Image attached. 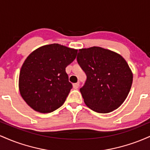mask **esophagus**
Segmentation results:
<instances>
[{
	"label": "esophagus",
	"mask_w": 150,
	"mask_h": 150,
	"mask_svg": "<svg viewBox=\"0 0 150 150\" xmlns=\"http://www.w3.org/2000/svg\"><path fill=\"white\" fill-rule=\"evenodd\" d=\"M79 86H80V83H79V82H77V83H74L73 84V87L75 89L78 88Z\"/></svg>",
	"instance_id": "esophagus-1"
}]
</instances>
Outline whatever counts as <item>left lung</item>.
I'll use <instances>...</instances> for the list:
<instances>
[{
  "label": "left lung",
  "mask_w": 150,
  "mask_h": 150,
  "mask_svg": "<svg viewBox=\"0 0 150 150\" xmlns=\"http://www.w3.org/2000/svg\"><path fill=\"white\" fill-rule=\"evenodd\" d=\"M77 61L87 75L80 89L85 104L101 113L119 107L132 83V72L124 58L110 50L94 46L79 50Z\"/></svg>",
  "instance_id": "1"
}]
</instances>
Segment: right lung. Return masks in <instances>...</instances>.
Instances as JSON below:
<instances>
[{
	"mask_svg": "<svg viewBox=\"0 0 150 150\" xmlns=\"http://www.w3.org/2000/svg\"><path fill=\"white\" fill-rule=\"evenodd\" d=\"M77 50L52 44L33 51L20 73L22 97L34 110L51 113L64 104L73 85L65 68L75 59Z\"/></svg>",
	"mask_w": 150,
	"mask_h": 150,
	"instance_id": "right-lung-1",
	"label": "right lung"
}]
</instances>
